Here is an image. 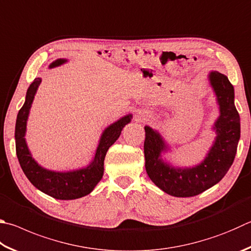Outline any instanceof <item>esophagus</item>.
Returning a JSON list of instances; mask_svg holds the SVG:
<instances>
[{
	"label": "esophagus",
	"instance_id": "esophagus-1",
	"mask_svg": "<svg viewBox=\"0 0 251 251\" xmlns=\"http://www.w3.org/2000/svg\"><path fill=\"white\" fill-rule=\"evenodd\" d=\"M146 117H147V115H146L145 112H138L137 115H136V120H137V121H145Z\"/></svg>",
	"mask_w": 251,
	"mask_h": 251
}]
</instances>
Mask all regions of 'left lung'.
<instances>
[{
    "mask_svg": "<svg viewBox=\"0 0 251 251\" xmlns=\"http://www.w3.org/2000/svg\"><path fill=\"white\" fill-rule=\"evenodd\" d=\"M208 81L220 108L213 125L216 137L204 160L193 167H173L162 159L169 146L159 131L145 126V167L147 175L163 192L176 198H190L218 183L233 165L240 138V117L236 110L234 86L225 75L211 71Z\"/></svg>",
    "mask_w": 251,
    "mask_h": 251,
    "instance_id": "obj_1",
    "label": "left lung"
}]
</instances>
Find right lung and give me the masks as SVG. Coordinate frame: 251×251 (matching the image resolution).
<instances>
[{
    "label": "right lung",
    "instance_id": "obj_1",
    "mask_svg": "<svg viewBox=\"0 0 251 251\" xmlns=\"http://www.w3.org/2000/svg\"><path fill=\"white\" fill-rule=\"evenodd\" d=\"M67 62V59H57L49 65L54 68ZM42 82L36 78L26 92L24 105L17 114L15 125L16 154L27 179L35 188L45 194L57 200H75L90 194L97 184L101 181L104 173V159L108 148L115 143L121 136L122 129L131 121L133 115L123 116L120 120L107 126L101 135L98 148L95 150L93 160L84 168L71 171H52L38 165L31 156L25 139L26 125L29 111L38 86Z\"/></svg>",
    "mask_w": 251,
    "mask_h": 251
}]
</instances>
